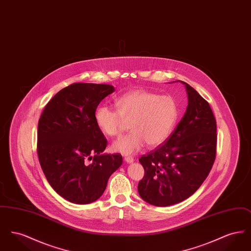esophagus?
<instances>
[{"label": "esophagus", "mask_w": 251, "mask_h": 251, "mask_svg": "<svg viewBox=\"0 0 251 251\" xmlns=\"http://www.w3.org/2000/svg\"><path fill=\"white\" fill-rule=\"evenodd\" d=\"M124 160H125V162H126V163H128V164H131V163H133V158L131 157V156H127V157H125V158H124Z\"/></svg>", "instance_id": "esophagus-1"}]
</instances>
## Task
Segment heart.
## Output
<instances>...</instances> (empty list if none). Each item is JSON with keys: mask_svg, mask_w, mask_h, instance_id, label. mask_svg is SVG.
Masks as SVG:
<instances>
[{"mask_svg": "<svg viewBox=\"0 0 251 251\" xmlns=\"http://www.w3.org/2000/svg\"><path fill=\"white\" fill-rule=\"evenodd\" d=\"M117 110L106 105L97 108L95 121L104 135L120 133L124 120H130L131 131L116 140L112 149L122 154H132L143 148L164 143L174 130L179 108L171 96H159L146 90H131L116 100Z\"/></svg>", "mask_w": 251, "mask_h": 251, "instance_id": "b5f03b06", "label": "heart"}]
</instances>
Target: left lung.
I'll return each mask as SVG.
<instances>
[{
	"label": "left lung",
	"mask_w": 251,
	"mask_h": 251,
	"mask_svg": "<svg viewBox=\"0 0 251 251\" xmlns=\"http://www.w3.org/2000/svg\"><path fill=\"white\" fill-rule=\"evenodd\" d=\"M184 84L188 104L183 118L165 143L139 162L145 176L138 193L146 202L166 207L181 202L197 191L215 159L216 121L209 103Z\"/></svg>",
	"instance_id": "left-lung-1"
}]
</instances>
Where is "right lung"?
I'll use <instances>...</instances> for the list:
<instances>
[{
	"instance_id": "1",
	"label": "right lung",
	"mask_w": 251,
	"mask_h": 251,
	"mask_svg": "<svg viewBox=\"0 0 251 251\" xmlns=\"http://www.w3.org/2000/svg\"><path fill=\"white\" fill-rule=\"evenodd\" d=\"M114 91L109 84H71L49 101L38 121L40 166L53 190L71 202L100 199L122 165L119 153H103L107 141L95 121L98 105Z\"/></svg>"
}]
</instances>
